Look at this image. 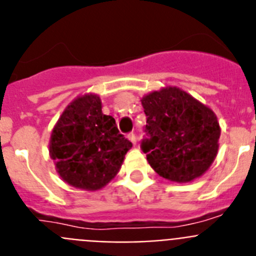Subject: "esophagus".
Segmentation results:
<instances>
[{"label": "esophagus", "instance_id": "34e87169", "mask_svg": "<svg viewBox=\"0 0 256 256\" xmlns=\"http://www.w3.org/2000/svg\"><path fill=\"white\" fill-rule=\"evenodd\" d=\"M128 138H130V141L132 142L133 144H137V137H136V134L133 132H130V134H128Z\"/></svg>", "mask_w": 256, "mask_h": 256}]
</instances>
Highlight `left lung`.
I'll use <instances>...</instances> for the list:
<instances>
[{"instance_id":"left-lung-1","label":"left lung","mask_w":256,"mask_h":256,"mask_svg":"<svg viewBox=\"0 0 256 256\" xmlns=\"http://www.w3.org/2000/svg\"><path fill=\"white\" fill-rule=\"evenodd\" d=\"M146 136L141 148L162 178L191 182L208 170L218 152L216 114L180 88H162L142 98Z\"/></svg>"}]
</instances>
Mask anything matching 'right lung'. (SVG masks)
Wrapping results in <instances>:
<instances>
[{
	"label": "right lung",
	"instance_id": "add662e5",
	"mask_svg": "<svg viewBox=\"0 0 256 256\" xmlns=\"http://www.w3.org/2000/svg\"><path fill=\"white\" fill-rule=\"evenodd\" d=\"M132 142L115 119L101 110L100 97L86 94L70 104L51 134L50 154L70 186L94 191L116 176Z\"/></svg>",
	"mask_w": 256,
	"mask_h": 256
}]
</instances>
